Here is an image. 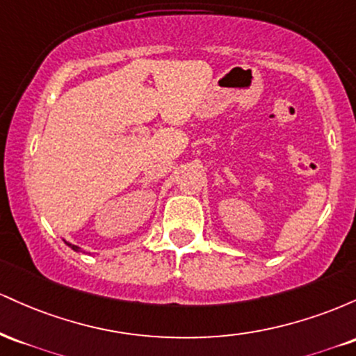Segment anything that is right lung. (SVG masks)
Segmentation results:
<instances>
[{
	"mask_svg": "<svg viewBox=\"0 0 356 356\" xmlns=\"http://www.w3.org/2000/svg\"><path fill=\"white\" fill-rule=\"evenodd\" d=\"M65 243H67V241H65ZM67 244H68V246H70V248L73 249V251H76V252H83V254H85V251H83V249H81V248L75 246V244H70V243H67Z\"/></svg>",
	"mask_w": 356,
	"mask_h": 356,
	"instance_id": "right-lung-1",
	"label": "right lung"
}]
</instances>
